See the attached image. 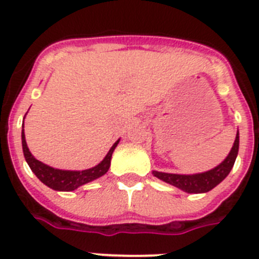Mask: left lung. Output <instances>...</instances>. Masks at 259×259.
Wrapping results in <instances>:
<instances>
[{
    "label": "left lung",
    "mask_w": 259,
    "mask_h": 259,
    "mask_svg": "<svg viewBox=\"0 0 259 259\" xmlns=\"http://www.w3.org/2000/svg\"><path fill=\"white\" fill-rule=\"evenodd\" d=\"M237 153H239V131H237L235 143H233L226 159L211 170L205 171V172L191 174V175L153 171V175L162 182L174 185L187 193H206L227 178L230 171L232 170L235 161H236Z\"/></svg>",
    "instance_id": "1"
}]
</instances>
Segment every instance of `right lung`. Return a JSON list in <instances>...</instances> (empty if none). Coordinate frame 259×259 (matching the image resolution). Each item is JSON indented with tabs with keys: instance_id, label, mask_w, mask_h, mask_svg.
Segmentation results:
<instances>
[{
	"instance_id": "1",
	"label": "right lung",
	"mask_w": 259,
	"mask_h": 259,
	"mask_svg": "<svg viewBox=\"0 0 259 259\" xmlns=\"http://www.w3.org/2000/svg\"><path fill=\"white\" fill-rule=\"evenodd\" d=\"M23 128H24V120H23ZM119 140H116L114 143V145L110 148V150L105 155L104 159L98 164H96L95 167H92V168H87V170L83 171L59 170V168H54V167H50L48 164L42 163V162H40L32 155V153L28 149V146H27L24 130H22L23 154H24V158H26L29 168L32 170V172L37 176V179L41 183H44L47 187L59 192L75 191V189L79 188L80 185L93 182V180L98 179L102 175H105L109 171L110 163H111V155H113L116 145L119 144Z\"/></svg>"
}]
</instances>
